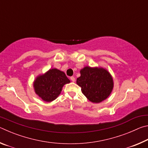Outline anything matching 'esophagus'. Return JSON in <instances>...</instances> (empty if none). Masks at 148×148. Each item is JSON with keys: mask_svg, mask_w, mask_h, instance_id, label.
<instances>
[{"mask_svg": "<svg viewBox=\"0 0 148 148\" xmlns=\"http://www.w3.org/2000/svg\"><path fill=\"white\" fill-rule=\"evenodd\" d=\"M71 81H72V82H75V77H74V76H72V77H71Z\"/></svg>", "mask_w": 148, "mask_h": 148, "instance_id": "1", "label": "esophagus"}]
</instances>
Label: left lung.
<instances>
[{
	"label": "left lung",
	"mask_w": 148,
	"mask_h": 148,
	"mask_svg": "<svg viewBox=\"0 0 148 148\" xmlns=\"http://www.w3.org/2000/svg\"><path fill=\"white\" fill-rule=\"evenodd\" d=\"M76 83L87 99L93 103H99L106 99L113 89V78L103 68L84 67L80 71Z\"/></svg>",
	"instance_id": "obj_1"
}]
</instances>
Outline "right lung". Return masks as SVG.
Here are the masks:
<instances>
[{
	"label": "right lung",
	"instance_id": "right-lung-1",
	"mask_svg": "<svg viewBox=\"0 0 148 148\" xmlns=\"http://www.w3.org/2000/svg\"><path fill=\"white\" fill-rule=\"evenodd\" d=\"M71 82L63 72L52 69L36 77L34 82L35 92L46 102H51L61 93L64 85Z\"/></svg>",
	"mask_w": 148,
	"mask_h": 148
}]
</instances>
